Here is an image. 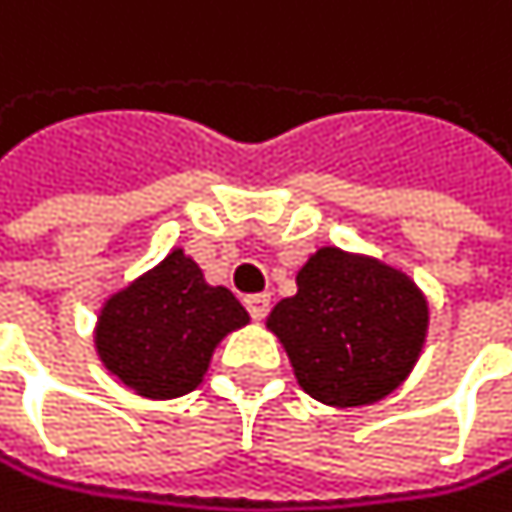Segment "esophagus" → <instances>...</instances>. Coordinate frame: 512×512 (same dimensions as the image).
Returning <instances> with one entry per match:
<instances>
[{
	"label": "esophagus",
	"mask_w": 512,
	"mask_h": 512,
	"mask_svg": "<svg viewBox=\"0 0 512 512\" xmlns=\"http://www.w3.org/2000/svg\"><path fill=\"white\" fill-rule=\"evenodd\" d=\"M245 307H248V313H251V319H264L267 313H270V294L267 291H261V294H248L245 298Z\"/></svg>",
	"instance_id": "obj_1"
}]
</instances>
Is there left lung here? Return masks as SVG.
Segmentation results:
<instances>
[{"label":"left lung","mask_w":512,"mask_h":512,"mask_svg":"<svg viewBox=\"0 0 512 512\" xmlns=\"http://www.w3.org/2000/svg\"><path fill=\"white\" fill-rule=\"evenodd\" d=\"M427 319L424 294L405 273L319 248L298 273V294L273 307L267 328L313 399L350 408L390 396L408 378Z\"/></svg>","instance_id":"8db88e82"}]
</instances>
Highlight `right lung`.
Wrapping results in <instances>:
<instances>
[{
	"label": "right lung",
	"mask_w": 512,
	"mask_h": 512,
	"mask_svg": "<svg viewBox=\"0 0 512 512\" xmlns=\"http://www.w3.org/2000/svg\"><path fill=\"white\" fill-rule=\"evenodd\" d=\"M248 322L245 307L224 285L174 248L168 258L116 291L94 328L101 362L134 393L174 399L196 390L224 334Z\"/></svg>",
	"instance_id": "add662e5"
}]
</instances>
